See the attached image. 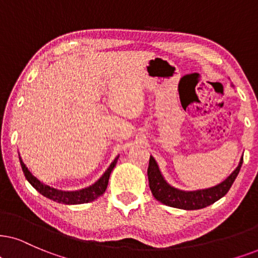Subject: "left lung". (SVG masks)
Instances as JSON below:
<instances>
[{"label": "left lung", "instance_id": "obj_1", "mask_svg": "<svg viewBox=\"0 0 258 258\" xmlns=\"http://www.w3.org/2000/svg\"><path fill=\"white\" fill-rule=\"evenodd\" d=\"M242 164L243 157L240 159L239 165H238L236 170L226 180L221 182L220 184L216 185V187L195 191H183L167 183V181L163 178L161 171H159L155 158L150 156L148 168L149 185L156 200L167 205V206L181 208V210H200V208L207 207L214 204L230 190L231 185L233 184L234 180L239 174Z\"/></svg>", "mask_w": 258, "mask_h": 258}]
</instances>
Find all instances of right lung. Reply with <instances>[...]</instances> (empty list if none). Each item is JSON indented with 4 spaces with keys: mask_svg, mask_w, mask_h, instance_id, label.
Masks as SVG:
<instances>
[{
    "mask_svg": "<svg viewBox=\"0 0 258 258\" xmlns=\"http://www.w3.org/2000/svg\"><path fill=\"white\" fill-rule=\"evenodd\" d=\"M118 158L119 156L114 159L112 164L109 165V168L107 169L106 172L102 175V177H101L99 181L95 182L93 185H90V187L81 189V190H76V191L58 190V189L52 188L50 185L41 183L37 177H34V176L31 174V171H29L27 167L24 164V162H22L21 158H20V164H21L22 171H24L25 174V177L27 178V181L33 185L35 189H37L39 193L44 195L45 198H48L51 199V200L59 202V204H64V205H80V204H87V202L94 201L95 199L101 197V195L105 193L107 185H108L109 175L110 172H112L113 168L115 167Z\"/></svg>",
    "mask_w": 258,
    "mask_h": 258,
    "instance_id": "right-lung-1",
    "label": "right lung"
}]
</instances>
